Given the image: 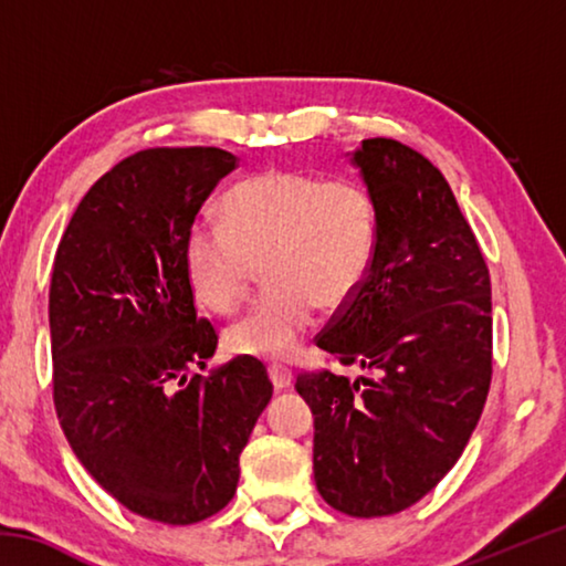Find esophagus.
Instances as JSON below:
<instances>
[{
	"mask_svg": "<svg viewBox=\"0 0 566 566\" xmlns=\"http://www.w3.org/2000/svg\"><path fill=\"white\" fill-rule=\"evenodd\" d=\"M270 379L276 391L292 387V369L282 367V364H270Z\"/></svg>",
	"mask_w": 566,
	"mask_h": 566,
	"instance_id": "1",
	"label": "esophagus"
}]
</instances>
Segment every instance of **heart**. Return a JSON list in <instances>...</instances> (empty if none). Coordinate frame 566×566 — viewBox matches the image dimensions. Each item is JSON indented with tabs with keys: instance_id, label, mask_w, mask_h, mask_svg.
<instances>
[{
	"instance_id": "b5f03b06",
	"label": "heart",
	"mask_w": 566,
	"mask_h": 566,
	"mask_svg": "<svg viewBox=\"0 0 566 566\" xmlns=\"http://www.w3.org/2000/svg\"><path fill=\"white\" fill-rule=\"evenodd\" d=\"M222 217L224 224L189 229L185 270L199 302L229 312L266 264L272 290L227 329L239 354L290 357L319 304L352 300L375 260L377 209L354 179L266 169L227 191Z\"/></svg>"
}]
</instances>
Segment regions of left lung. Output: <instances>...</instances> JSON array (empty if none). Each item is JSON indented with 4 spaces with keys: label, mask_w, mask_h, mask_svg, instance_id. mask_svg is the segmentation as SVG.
I'll return each instance as SVG.
<instances>
[{
    "label": "left lung",
    "mask_w": 566,
    "mask_h": 566,
    "mask_svg": "<svg viewBox=\"0 0 566 566\" xmlns=\"http://www.w3.org/2000/svg\"><path fill=\"white\" fill-rule=\"evenodd\" d=\"M352 165L377 209L367 280L317 337L344 367L304 371L314 482L349 516L407 510L457 464L492 381V284L472 227L432 161L364 139Z\"/></svg>",
    "instance_id": "left-lung-1"
}]
</instances>
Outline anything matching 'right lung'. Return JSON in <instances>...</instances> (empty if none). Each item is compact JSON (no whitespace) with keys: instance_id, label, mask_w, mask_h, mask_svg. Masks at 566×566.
Instances as JSON below:
<instances>
[{"instance_id":"add662e5","label":"right lung","mask_w":566,"mask_h":566,"mask_svg":"<svg viewBox=\"0 0 566 566\" xmlns=\"http://www.w3.org/2000/svg\"><path fill=\"white\" fill-rule=\"evenodd\" d=\"M234 167L217 147L137 151L94 181L54 256L52 379L66 442L102 490L165 524L232 502L239 454L272 399L254 357L199 375L217 332L197 317L185 242Z\"/></svg>"}]
</instances>
